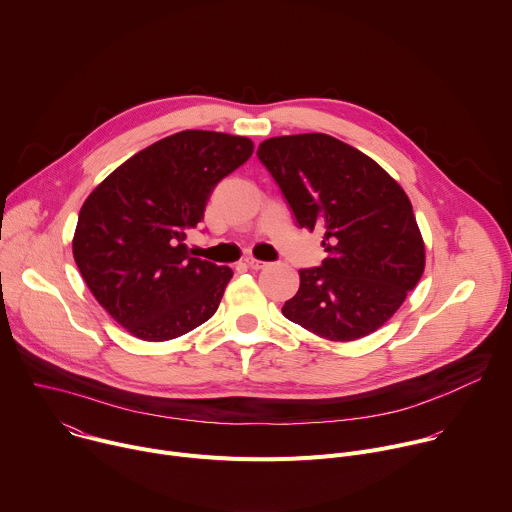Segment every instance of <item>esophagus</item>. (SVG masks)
I'll use <instances>...</instances> for the list:
<instances>
[{"label":"esophagus","mask_w":512,"mask_h":512,"mask_svg":"<svg viewBox=\"0 0 512 512\" xmlns=\"http://www.w3.org/2000/svg\"><path fill=\"white\" fill-rule=\"evenodd\" d=\"M245 265L251 267V269H263L267 263H265V261H259V259H255V257H245Z\"/></svg>","instance_id":"obj_1"}]
</instances>
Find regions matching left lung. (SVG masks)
I'll use <instances>...</instances> for the list:
<instances>
[{"mask_svg":"<svg viewBox=\"0 0 512 512\" xmlns=\"http://www.w3.org/2000/svg\"><path fill=\"white\" fill-rule=\"evenodd\" d=\"M259 162L296 221L322 229L326 259L300 269L283 316L328 340L381 328L425 267V247L403 188L369 156L326 133L265 139Z\"/></svg>","mask_w":512,"mask_h":512,"instance_id":"obj_1","label":"left lung"}]
</instances>
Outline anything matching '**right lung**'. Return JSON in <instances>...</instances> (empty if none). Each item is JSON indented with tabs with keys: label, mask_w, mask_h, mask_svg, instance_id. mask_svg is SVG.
Instances as JSON below:
<instances>
[{
	"label": "right lung",
	"mask_w": 512,
	"mask_h": 512,
	"mask_svg": "<svg viewBox=\"0 0 512 512\" xmlns=\"http://www.w3.org/2000/svg\"><path fill=\"white\" fill-rule=\"evenodd\" d=\"M251 154L247 137L180 131L129 158L85 200L72 253L97 302L135 338L172 340L216 312L233 271L188 255L184 241L216 184Z\"/></svg>",
	"instance_id": "right-lung-1"
}]
</instances>
